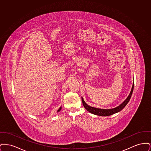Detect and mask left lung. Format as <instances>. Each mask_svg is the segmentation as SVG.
Instances as JSON below:
<instances>
[{
  "instance_id": "1",
  "label": "left lung",
  "mask_w": 151,
  "mask_h": 151,
  "mask_svg": "<svg viewBox=\"0 0 151 151\" xmlns=\"http://www.w3.org/2000/svg\"><path fill=\"white\" fill-rule=\"evenodd\" d=\"M134 86V83H133L132 89L131 91V92L129 93V97L126 99V100L122 103V104H121L119 106H118L116 108L111 109H98V108L91 107V106H89V105H88L83 100V99L81 98L83 106L84 108H86V109L87 111H88L91 113H92L95 115L103 116L113 115V114H115L116 113H118V112L120 111L121 110H122V109L124 108L126 106V105L128 104V102H129V100L131 99V97L132 96V92H133Z\"/></svg>"
}]
</instances>
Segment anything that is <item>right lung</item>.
Segmentation results:
<instances>
[{
    "label": "right lung",
    "mask_w": 151,
    "mask_h": 151,
    "mask_svg": "<svg viewBox=\"0 0 151 151\" xmlns=\"http://www.w3.org/2000/svg\"><path fill=\"white\" fill-rule=\"evenodd\" d=\"M61 107H60V108H59V110H58V111H60V109H61Z\"/></svg>",
    "instance_id": "add662e5"
}]
</instances>
